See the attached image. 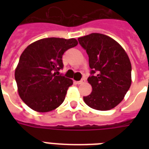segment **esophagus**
<instances>
[{"label": "esophagus", "mask_w": 149, "mask_h": 149, "mask_svg": "<svg viewBox=\"0 0 149 149\" xmlns=\"http://www.w3.org/2000/svg\"><path fill=\"white\" fill-rule=\"evenodd\" d=\"M84 82H85V79H82L81 80H79V81H77V82H76V83H77V84H83Z\"/></svg>", "instance_id": "34e87169"}]
</instances>
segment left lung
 I'll return each mask as SVG.
<instances>
[{
	"mask_svg": "<svg viewBox=\"0 0 149 149\" xmlns=\"http://www.w3.org/2000/svg\"><path fill=\"white\" fill-rule=\"evenodd\" d=\"M78 41L88 55L91 69L87 80L92 92L84 97V102L98 111L115 107L132 84V65L127 53L115 40L103 34L92 33Z\"/></svg>",
	"mask_w": 149,
	"mask_h": 149,
	"instance_id": "obj_1",
	"label": "left lung"
}]
</instances>
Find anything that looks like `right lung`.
Masks as SVG:
<instances>
[{
    "label": "right lung",
    "instance_id": "add662e5",
    "mask_svg": "<svg viewBox=\"0 0 149 149\" xmlns=\"http://www.w3.org/2000/svg\"><path fill=\"white\" fill-rule=\"evenodd\" d=\"M77 44L75 38H46L22 52L15 77L20 97L30 108L48 112L63 104L72 80L58 71L63 68L64 52Z\"/></svg>",
    "mask_w": 149,
    "mask_h": 149
}]
</instances>
